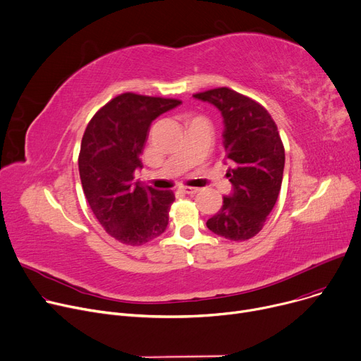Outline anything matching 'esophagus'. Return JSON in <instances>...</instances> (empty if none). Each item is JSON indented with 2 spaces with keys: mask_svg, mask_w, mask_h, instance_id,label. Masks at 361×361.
Returning a JSON list of instances; mask_svg holds the SVG:
<instances>
[{
  "mask_svg": "<svg viewBox=\"0 0 361 361\" xmlns=\"http://www.w3.org/2000/svg\"><path fill=\"white\" fill-rule=\"evenodd\" d=\"M181 191H184L185 195H196V193H199V188H196V187H181Z\"/></svg>",
  "mask_w": 361,
  "mask_h": 361,
  "instance_id": "1",
  "label": "esophagus"
}]
</instances>
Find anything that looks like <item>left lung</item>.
<instances>
[{"instance_id":"8db88e82","label":"left lung","mask_w":361,"mask_h":361,"mask_svg":"<svg viewBox=\"0 0 361 361\" xmlns=\"http://www.w3.org/2000/svg\"><path fill=\"white\" fill-rule=\"evenodd\" d=\"M193 97L213 104L224 117L226 177L232 184V193L206 225L231 241H247L262 229L281 188L284 147L277 126L259 103L231 88H213Z\"/></svg>"}]
</instances>
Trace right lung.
I'll return each mask as SVG.
<instances>
[{
    "label": "right lung",
    "instance_id": "obj_1",
    "mask_svg": "<svg viewBox=\"0 0 361 361\" xmlns=\"http://www.w3.org/2000/svg\"><path fill=\"white\" fill-rule=\"evenodd\" d=\"M176 99L120 94L92 116L84 132L78 168L87 202L109 235L126 245H143L168 225L176 200L171 190L133 181L151 123L180 106Z\"/></svg>",
    "mask_w": 361,
    "mask_h": 361
}]
</instances>
